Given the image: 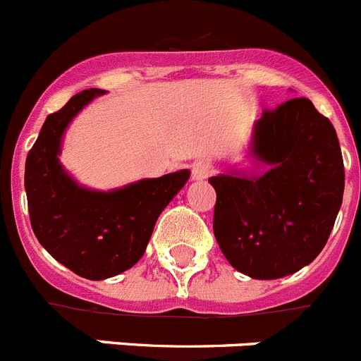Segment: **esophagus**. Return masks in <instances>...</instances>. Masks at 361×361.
<instances>
[{"mask_svg": "<svg viewBox=\"0 0 361 361\" xmlns=\"http://www.w3.org/2000/svg\"><path fill=\"white\" fill-rule=\"evenodd\" d=\"M213 171L212 162L206 161V159H200V161L193 162L191 166V173H193V178L195 180H204V178H208Z\"/></svg>", "mask_w": 361, "mask_h": 361, "instance_id": "34e87169", "label": "esophagus"}]
</instances>
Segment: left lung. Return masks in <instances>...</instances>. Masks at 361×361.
Returning a JSON list of instances; mask_svg holds the SVG:
<instances>
[{
	"label": "left lung",
	"instance_id": "8db88e82",
	"mask_svg": "<svg viewBox=\"0 0 361 361\" xmlns=\"http://www.w3.org/2000/svg\"><path fill=\"white\" fill-rule=\"evenodd\" d=\"M250 155L267 171L209 178L213 233L237 271L282 279L311 264L329 238L345 186L342 149L331 121L295 97L255 123Z\"/></svg>",
	"mask_w": 361,
	"mask_h": 361
}]
</instances>
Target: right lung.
Masks as SVG:
<instances>
[{"label": "right lung", "mask_w": 361, "mask_h": 361, "mask_svg": "<svg viewBox=\"0 0 361 361\" xmlns=\"http://www.w3.org/2000/svg\"><path fill=\"white\" fill-rule=\"evenodd\" d=\"M103 94L82 90L50 114L25 162L34 235L57 262L88 280L110 279L135 266L159 215L190 178V171L178 170L110 191L79 186L59 162L63 135L70 121Z\"/></svg>", "instance_id": "1"}]
</instances>
